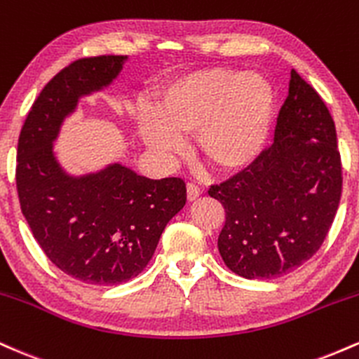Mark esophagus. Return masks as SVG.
Returning <instances> with one entry per match:
<instances>
[{
  "mask_svg": "<svg viewBox=\"0 0 359 359\" xmlns=\"http://www.w3.org/2000/svg\"><path fill=\"white\" fill-rule=\"evenodd\" d=\"M199 196H201L199 185H196L194 182H189L187 184V199L189 201H196Z\"/></svg>",
  "mask_w": 359,
  "mask_h": 359,
  "instance_id": "esophagus-1",
  "label": "esophagus"
}]
</instances>
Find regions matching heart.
I'll return each mask as SVG.
<instances>
[{"mask_svg": "<svg viewBox=\"0 0 359 359\" xmlns=\"http://www.w3.org/2000/svg\"><path fill=\"white\" fill-rule=\"evenodd\" d=\"M273 88L259 74L199 71L158 89L154 109L138 113L140 133L155 154L172 156L192 133L209 165L236 170L262 154L273 116Z\"/></svg>", "mask_w": 359, "mask_h": 359, "instance_id": "heart-1", "label": "heart"}]
</instances>
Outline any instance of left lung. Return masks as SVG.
Masks as SVG:
<instances>
[{
  "label": "left lung",
  "instance_id": "left-lung-1",
  "mask_svg": "<svg viewBox=\"0 0 359 359\" xmlns=\"http://www.w3.org/2000/svg\"><path fill=\"white\" fill-rule=\"evenodd\" d=\"M341 155L327 106L292 69L273 145L226 182L209 187L224 208L217 248L245 278H277L320 248L334 221Z\"/></svg>",
  "mask_w": 359,
  "mask_h": 359
}]
</instances>
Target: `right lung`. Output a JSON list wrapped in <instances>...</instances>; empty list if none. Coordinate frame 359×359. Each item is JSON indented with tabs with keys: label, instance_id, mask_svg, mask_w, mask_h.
Instances as JSON below:
<instances>
[{
	"label": "right lung",
	"instance_id": "add662e5",
	"mask_svg": "<svg viewBox=\"0 0 359 359\" xmlns=\"http://www.w3.org/2000/svg\"><path fill=\"white\" fill-rule=\"evenodd\" d=\"M126 59H79L53 76L25 119L16 151V189L34 238L57 269L90 285L142 273L187 199L179 177L147 179L121 163L72 177L57 162L53 142L64 119L82 96L108 88Z\"/></svg>",
	"mask_w": 359,
	"mask_h": 359
}]
</instances>
